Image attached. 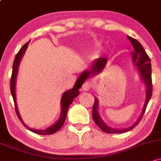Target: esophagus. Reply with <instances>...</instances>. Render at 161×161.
I'll list each match as a JSON object with an SVG mask.
<instances>
[{"mask_svg":"<svg viewBox=\"0 0 161 161\" xmlns=\"http://www.w3.org/2000/svg\"><path fill=\"white\" fill-rule=\"evenodd\" d=\"M91 84H90V82H88V81H85L82 85L83 91H89V90L91 89Z\"/></svg>","mask_w":161,"mask_h":161,"instance_id":"obj_1","label":"esophagus"}]
</instances>
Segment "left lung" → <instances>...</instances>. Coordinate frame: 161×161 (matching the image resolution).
<instances>
[{"label": "left lung", "instance_id": "obj_1", "mask_svg": "<svg viewBox=\"0 0 161 161\" xmlns=\"http://www.w3.org/2000/svg\"><path fill=\"white\" fill-rule=\"evenodd\" d=\"M127 38L130 40V41L132 44L133 47H134V51L132 52V58L133 61H134V64L137 67L138 71L141 76V78L143 79V82L145 83V85L147 87V98L146 101H145L144 106H143V111L141 115L138 118L137 121L135 124H133L130 127H127V128L124 129H114L111 127H109L106 124L103 123L102 119L100 117L99 113H98V100L97 98L94 99V103L93 106V111H92V117L94 119L95 124L101 128L103 132L108 133V134H119V133H124L127 131L130 130L131 129L134 128L138 124V123L141 121V118H142L143 114H144L145 110H146L147 106L148 103H149L150 98L152 96V92H153V84H152V77H151V64H150V59L147 53L143 49V46L141 45V43L139 41H136V39L133 38V37L127 36ZM107 64V59L105 58H98L91 68L89 70H86V71L83 72L81 74V77L84 79H87L88 77H91V76L96 75V74H99Z\"/></svg>", "mask_w": 161, "mask_h": 161}]
</instances>
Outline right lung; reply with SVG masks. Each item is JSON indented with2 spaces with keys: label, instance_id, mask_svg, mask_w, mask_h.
Returning a JSON list of instances; mask_svg holds the SVG:
<instances>
[{
  "label": "right lung",
  "instance_id": "right-lung-1",
  "mask_svg": "<svg viewBox=\"0 0 161 161\" xmlns=\"http://www.w3.org/2000/svg\"><path fill=\"white\" fill-rule=\"evenodd\" d=\"M27 46H28V42L26 43L25 45L20 48V51H18V53H17L16 56H15V59L14 60L13 64V70H12V74L11 77V92L12 97H13L14 102L15 110H16L17 115H18L19 120H20V122L23 124V125L26 127L27 129L30 130L31 131L35 133V134H41V135H49V134H54L55 132H57L58 130H60V127L63 126L64 123L65 121V119H66L69 106L71 104L74 98L77 97L78 96L79 89H80L81 86H82V84H84V79H83L82 77H81V76H80L79 78L77 79V81H76V84L74 86V87L72 88L71 90H70V91H67V92H65L64 94H63L61 98V114H60L59 120L55 123L53 125L51 126V127L45 130H34L30 128V127H28L27 126H26L25 124H24L23 120L20 118V116L19 114V112L18 110V106H17L16 97H15V82H16V77L17 74H18V66L19 64H20V60H21L22 57H23L24 53H25Z\"/></svg>",
  "mask_w": 161,
  "mask_h": 161
}]
</instances>
